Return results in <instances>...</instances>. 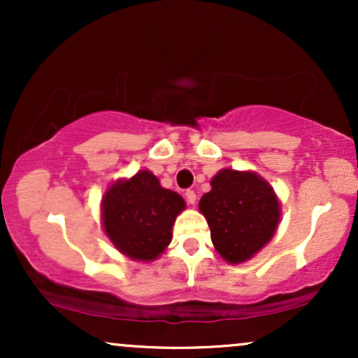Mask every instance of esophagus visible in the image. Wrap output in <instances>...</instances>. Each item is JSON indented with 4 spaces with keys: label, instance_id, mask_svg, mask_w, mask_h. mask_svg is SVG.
I'll list each match as a JSON object with an SVG mask.
<instances>
[{
    "label": "esophagus",
    "instance_id": "esophagus-1",
    "mask_svg": "<svg viewBox=\"0 0 358 358\" xmlns=\"http://www.w3.org/2000/svg\"><path fill=\"white\" fill-rule=\"evenodd\" d=\"M185 200H187L188 205H195V202H196L195 192H193V190H187V192H185Z\"/></svg>",
    "mask_w": 358,
    "mask_h": 358
}]
</instances>
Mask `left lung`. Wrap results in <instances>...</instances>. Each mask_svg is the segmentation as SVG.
<instances>
[{"label":"left lung","instance_id":"obj_1","mask_svg":"<svg viewBox=\"0 0 358 358\" xmlns=\"http://www.w3.org/2000/svg\"><path fill=\"white\" fill-rule=\"evenodd\" d=\"M199 208L210 227L217 252L231 264L249 261L276 232L281 205L273 187L254 171L224 168Z\"/></svg>","mask_w":358,"mask_h":358}]
</instances>
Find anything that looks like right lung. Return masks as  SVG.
I'll use <instances>...</instances> for the list:
<instances>
[{"mask_svg": "<svg viewBox=\"0 0 358 358\" xmlns=\"http://www.w3.org/2000/svg\"><path fill=\"white\" fill-rule=\"evenodd\" d=\"M185 200L166 190L150 170L117 180L102 196V227L119 252L155 261L171 242V227Z\"/></svg>", "mask_w": 358, "mask_h": 358, "instance_id": "1", "label": "right lung"}]
</instances>
